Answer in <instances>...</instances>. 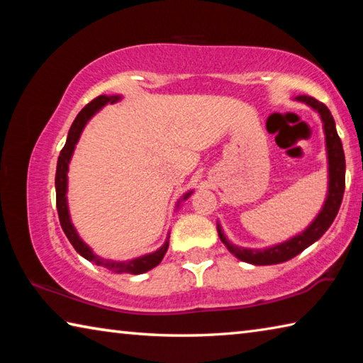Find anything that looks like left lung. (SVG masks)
Masks as SVG:
<instances>
[{
	"mask_svg": "<svg viewBox=\"0 0 363 363\" xmlns=\"http://www.w3.org/2000/svg\"><path fill=\"white\" fill-rule=\"evenodd\" d=\"M296 101H301L312 107L320 115L323 121V131H325V143H327V157H328V194L327 200L322 206L320 213L317 218L307 225V229L303 230L298 235L291 237L290 240L284 243L274 245V247L255 250V248H242L237 245L230 243L227 240L223 229L218 224V233L220 242H223L230 253L238 257V259L248 264H255V266H270V264H280L285 262L291 257L298 256L301 251H304L307 247L317 242L328 227L333 223L337 211H340L344 187H346V160H344V150L341 139L337 136L335 120L331 116L328 107L325 104L318 102L314 97L309 96H298Z\"/></svg>",
	"mask_w": 363,
	"mask_h": 363,
	"instance_id": "8db88e82",
	"label": "left lung"
}]
</instances>
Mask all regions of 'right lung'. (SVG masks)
<instances>
[{
    "label": "right lung",
    "mask_w": 363,
    "mask_h": 363,
    "mask_svg": "<svg viewBox=\"0 0 363 363\" xmlns=\"http://www.w3.org/2000/svg\"><path fill=\"white\" fill-rule=\"evenodd\" d=\"M121 99V96H99L96 99L91 101L88 106H86L82 112L77 115L75 121L72 123L69 136H67V143L64 145V149L60 150V155L57 160V169H56V205H57V213H59V220L60 225H62V230L65 232L69 242L73 245V248L77 250V253L82 255L84 259H88L91 262H94L96 266H102L112 272L116 274H133V275H139L144 274L147 270L153 269L162 262L164 253L168 251V245H169V235L167 238V242L162 248H158L153 253L144 255L140 257H134L131 261H112V259H104V257L97 256L93 253L88 245H86L82 238H79L78 232L75 227H73L72 220H70V214H69V205H67V173H69V163L73 155V150H75V145L78 143L79 136L84 130L86 123H88L93 115H96L99 110L106 106V104H115ZM192 195V192H187L182 196L181 200H187L189 196ZM179 203V201H177ZM179 206V205H177Z\"/></svg>",
    "instance_id": "right-lung-1"
}]
</instances>
